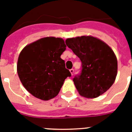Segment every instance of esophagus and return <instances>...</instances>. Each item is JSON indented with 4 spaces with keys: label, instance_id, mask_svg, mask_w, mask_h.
Returning a JSON list of instances; mask_svg holds the SVG:
<instances>
[{
    "label": "esophagus",
    "instance_id": "obj_1",
    "mask_svg": "<svg viewBox=\"0 0 132 132\" xmlns=\"http://www.w3.org/2000/svg\"><path fill=\"white\" fill-rule=\"evenodd\" d=\"M69 71L70 72H71V75H73V73H74V69H70Z\"/></svg>",
    "mask_w": 132,
    "mask_h": 132
}]
</instances>
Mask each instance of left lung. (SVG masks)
Segmentation results:
<instances>
[{
  "label": "left lung",
  "instance_id": "obj_1",
  "mask_svg": "<svg viewBox=\"0 0 132 132\" xmlns=\"http://www.w3.org/2000/svg\"><path fill=\"white\" fill-rule=\"evenodd\" d=\"M65 43L82 63L81 73L73 78L80 96L94 98L107 91L118 72L113 50L103 41L89 36L68 38Z\"/></svg>",
  "mask_w": 132,
  "mask_h": 132
}]
</instances>
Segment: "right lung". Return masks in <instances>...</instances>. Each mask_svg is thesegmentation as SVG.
I'll return each instance as SVG.
<instances>
[{"instance_id": "obj_1", "label": "right lung", "mask_w": 132, "mask_h": 132, "mask_svg": "<svg viewBox=\"0 0 132 132\" xmlns=\"http://www.w3.org/2000/svg\"><path fill=\"white\" fill-rule=\"evenodd\" d=\"M66 50L62 38L46 37L26 45L20 52L17 73L24 88L34 96L48 101L60 91L71 74L61 58Z\"/></svg>"}]
</instances>
